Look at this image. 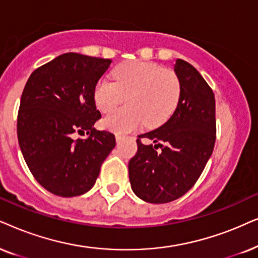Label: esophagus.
I'll use <instances>...</instances> for the list:
<instances>
[{
	"label": "esophagus",
	"mask_w": 258,
	"mask_h": 258,
	"mask_svg": "<svg viewBox=\"0 0 258 258\" xmlns=\"http://www.w3.org/2000/svg\"><path fill=\"white\" fill-rule=\"evenodd\" d=\"M121 139H122V137L120 136V135H115V140H116V143H120L121 142Z\"/></svg>",
	"instance_id": "obj_1"
}]
</instances>
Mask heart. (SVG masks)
Returning <instances> with one entry per match:
<instances>
[{"label": "heart", "mask_w": 258, "mask_h": 258, "mask_svg": "<svg viewBox=\"0 0 258 258\" xmlns=\"http://www.w3.org/2000/svg\"><path fill=\"white\" fill-rule=\"evenodd\" d=\"M115 81L101 79L95 86L94 100L102 112H109L123 99L127 106L112 112L102 126L113 132H131L146 121L153 126L169 118L180 94L177 74L170 68L144 61H130L113 73Z\"/></svg>", "instance_id": "b5f03b06"}]
</instances>
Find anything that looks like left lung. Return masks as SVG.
<instances>
[{
    "mask_svg": "<svg viewBox=\"0 0 258 258\" xmlns=\"http://www.w3.org/2000/svg\"><path fill=\"white\" fill-rule=\"evenodd\" d=\"M174 73L180 94L173 114L160 127L138 136V151L128 163L132 190L147 203H169L186 194L203 172L216 142L210 86L184 60H176ZM142 138L155 145L143 144Z\"/></svg>",
    "mask_w": 258,
    "mask_h": 258,
    "instance_id": "left-lung-1",
    "label": "left lung"
}]
</instances>
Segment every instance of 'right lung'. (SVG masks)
I'll list each match as a JSON object with an SVG mask.
<instances>
[{
  "instance_id": "1",
  "label": "right lung",
  "mask_w": 258,
  "mask_h": 258,
  "mask_svg": "<svg viewBox=\"0 0 258 258\" xmlns=\"http://www.w3.org/2000/svg\"><path fill=\"white\" fill-rule=\"evenodd\" d=\"M111 62L66 53L27 81L17 114L19 145L34 178L51 194L74 197L91 190L114 149V135L94 128L101 118L94 89ZM75 134L88 138L75 140Z\"/></svg>"
}]
</instances>
